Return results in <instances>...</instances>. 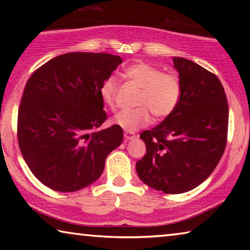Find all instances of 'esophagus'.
<instances>
[{
	"label": "esophagus",
	"mask_w": 250,
	"mask_h": 250,
	"mask_svg": "<svg viewBox=\"0 0 250 250\" xmlns=\"http://www.w3.org/2000/svg\"><path fill=\"white\" fill-rule=\"evenodd\" d=\"M125 135V140L128 141V140H132V139L135 138V133L134 132H129V131H125L124 133Z\"/></svg>",
	"instance_id": "1"
}]
</instances>
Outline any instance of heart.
I'll use <instances>...</instances> for the list:
<instances>
[{
	"label": "heart",
	"mask_w": 250,
	"mask_h": 250,
	"mask_svg": "<svg viewBox=\"0 0 250 250\" xmlns=\"http://www.w3.org/2000/svg\"><path fill=\"white\" fill-rule=\"evenodd\" d=\"M125 75L141 88L134 109H125L118 112L113 124L125 131L133 132L150 124L151 114L156 119H163L174 111L180 101L182 86L175 74L163 73L159 67L140 62L129 66ZM118 94V80L109 76L100 87V96L110 108H115Z\"/></svg>",
	"instance_id": "heart-1"
}]
</instances>
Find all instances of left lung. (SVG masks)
Returning a JSON list of instances; mask_svg holds the SVG:
<instances>
[{
  "label": "left lung",
  "mask_w": 250,
  "mask_h": 250,
  "mask_svg": "<svg viewBox=\"0 0 250 250\" xmlns=\"http://www.w3.org/2000/svg\"><path fill=\"white\" fill-rule=\"evenodd\" d=\"M182 86L170 116L140 138L146 153L137 162L143 183L167 194L202 184L221 160L228 132V104L221 80L188 59L174 57Z\"/></svg>",
  "instance_id": "left-lung-1"
}]
</instances>
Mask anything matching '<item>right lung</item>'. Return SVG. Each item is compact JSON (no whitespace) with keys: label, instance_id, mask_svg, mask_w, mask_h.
I'll list each match as a JSON object with an SVG mask.
<instances>
[{"label":"right lung","instance_id":"obj_1","mask_svg":"<svg viewBox=\"0 0 250 250\" xmlns=\"http://www.w3.org/2000/svg\"><path fill=\"white\" fill-rule=\"evenodd\" d=\"M122 62L107 53H68L37 68L25 84L18 115L19 146L37 180L75 192L103 174L122 128L107 120L100 87Z\"/></svg>","mask_w":250,"mask_h":250}]
</instances>
